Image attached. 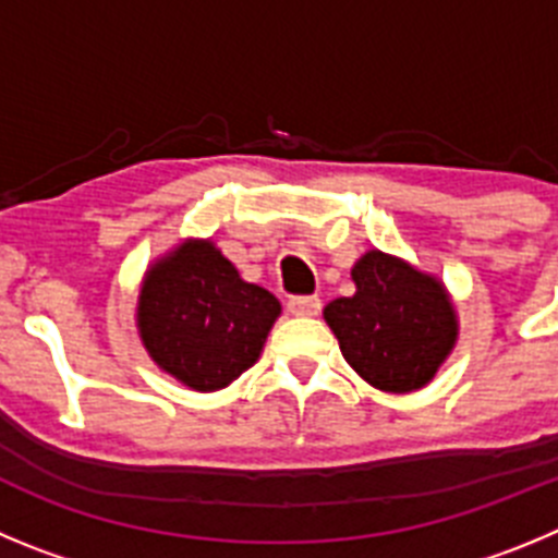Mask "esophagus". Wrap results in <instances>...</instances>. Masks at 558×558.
<instances>
[{
	"mask_svg": "<svg viewBox=\"0 0 558 558\" xmlns=\"http://www.w3.org/2000/svg\"><path fill=\"white\" fill-rule=\"evenodd\" d=\"M288 313L299 315V318H313L322 313V299L318 295H293L288 302Z\"/></svg>",
	"mask_w": 558,
	"mask_h": 558,
	"instance_id": "34e87169",
	"label": "esophagus"
}]
</instances>
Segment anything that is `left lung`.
<instances>
[{"label": "left lung", "instance_id": "8db88e82", "mask_svg": "<svg viewBox=\"0 0 558 558\" xmlns=\"http://www.w3.org/2000/svg\"><path fill=\"white\" fill-rule=\"evenodd\" d=\"M354 295L324 307L349 366L388 393L425 388L458 340V313L438 276L386 254L366 251L352 268Z\"/></svg>", "mask_w": 558, "mask_h": 558}]
</instances>
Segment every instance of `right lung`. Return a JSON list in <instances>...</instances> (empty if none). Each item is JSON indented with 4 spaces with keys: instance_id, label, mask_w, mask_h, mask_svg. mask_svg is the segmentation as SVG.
<instances>
[{
    "instance_id": "right-lung-1",
    "label": "right lung",
    "mask_w": 558,
    "mask_h": 558,
    "mask_svg": "<svg viewBox=\"0 0 558 558\" xmlns=\"http://www.w3.org/2000/svg\"><path fill=\"white\" fill-rule=\"evenodd\" d=\"M282 304L245 282L215 240L186 236L147 265L136 299L142 347L192 391L231 386L263 354Z\"/></svg>"
}]
</instances>
